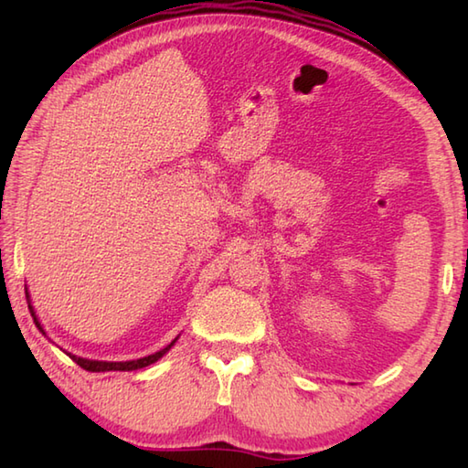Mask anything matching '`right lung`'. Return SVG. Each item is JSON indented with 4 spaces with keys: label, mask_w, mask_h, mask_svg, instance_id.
Wrapping results in <instances>:
<instances>
[{
    "label": "right lung",
    "mask_w": 468,
    "mask_h": 468,
    "mask_svg": "<svg viewBox=\"0 0 468 468\" xmlns=\"http://www.w3.org/2000/svg\"><path fill=\"white\" fill-rule=\"evenodd\" d=\"M26 300H27V307H29V314H32V317H34V324H36V327L39 332H42L46 337H48V334H46V330H44V325H42V322L37 320V315H36V310H34V305H32V300H29V292H27V287H26ZM49 340V337H48ZM178 340V335L175 337V340L168 344V346H165L163 350H158V352H154V354H151V356H144V357H138V360H126V362H104V360H88V357H80V356H76V354H72V352H66L64 350V354L66 356H69L72 357V360L80 366V367H84V370H88V372H112V370H121V372H131V370H141V367H146V366H151V364H154L156 360H161V357L171 350V347L175 346V342ZM59 350H62V347H59Z\"/></svg>",
    "instance_id": "obj_1"
}]
</instances>
